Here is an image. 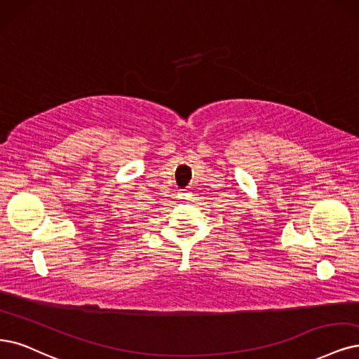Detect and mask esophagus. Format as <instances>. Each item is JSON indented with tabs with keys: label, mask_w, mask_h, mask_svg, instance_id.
Returning <instances> with one entry per match:
<instances>
[{
	"label": "esophagus",
	"mask_w": 359,
	"mask_h": 359,
	"mask_svg": "<svg viewBox=\"0 0 359 359\" xmlns=\"http://www.w3.org/2000/svg\"><path fill=\"white\" fill-rule=\"evenodd\" d=\"M179 198L182 201H187V200H189L191 198V192L189 191H180L179 192Z\"/></svg>",
	"instance_id": "esophagus-1"
}]
</instances>
